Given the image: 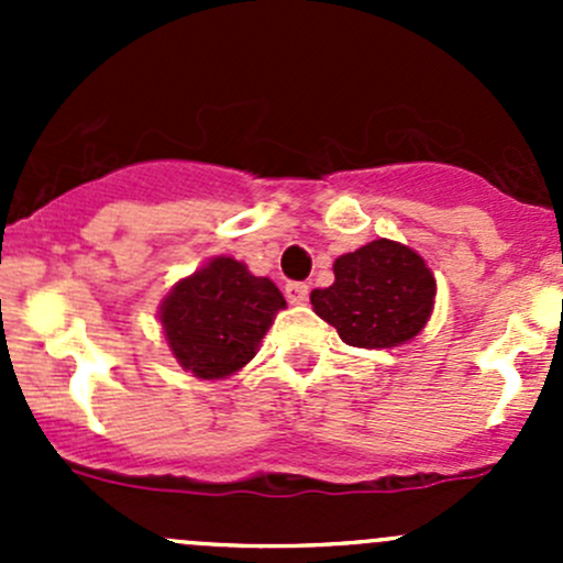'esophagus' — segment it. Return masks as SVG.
<instances>
[{
    "label": "esophagus",
    "mask_w": 563,
    "mask_h": 563,
    "mask_svg": "<svg viewBox=\"0 0 563 563\" xmlns=\"http://www.w3.org/2000/svg\"><path fill=\"white\" fill-rule=\"evenodd\" d=\"M308 294H310V288L305 286V283H288L286 286V299L291 305H305L308 302Z\"/></svg>",
    "instance_id": "esophagus-1"
}]
</instances>
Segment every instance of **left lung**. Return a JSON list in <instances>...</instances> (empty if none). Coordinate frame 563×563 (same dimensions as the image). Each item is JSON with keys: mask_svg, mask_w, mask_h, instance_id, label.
I'll list each match as a JSON object with an SVG mask.
<instances>
[{"mask_svg": "<svg viewBox=\"0 0 563 563\" xmlns=\"http://www.w3.org/2000/svg\"><path fill=\"white\" fill-rule=\"evenodd\" d=\"M334 283L310 294L316 316L354 349H395L408 343L433 316L435 275L422 255L391 240L334 261Z\"/></svg>", "mask_w": 563, "mask_h": 563, "instance_id": "left-lung-1", "label": "left lung"}]
</instances>
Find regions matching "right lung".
<instances>
[{"instance_id": "add662e5", "label": "right lung", "mask_w": 563, "mask_h": 563, "mask_svg": "<svg viewBox=\"0 0 563 563\" xmlns=\"http://www.w3.org/2000/svg\"><path fill=\"white\" fill-rule=\"evenodd\" d=\"M283 308L286 299L269 277H255L231 255H214L174 283L157 318L174 360L187 373L223 382L253 360Z\"/></svg>"}]
</instances>
